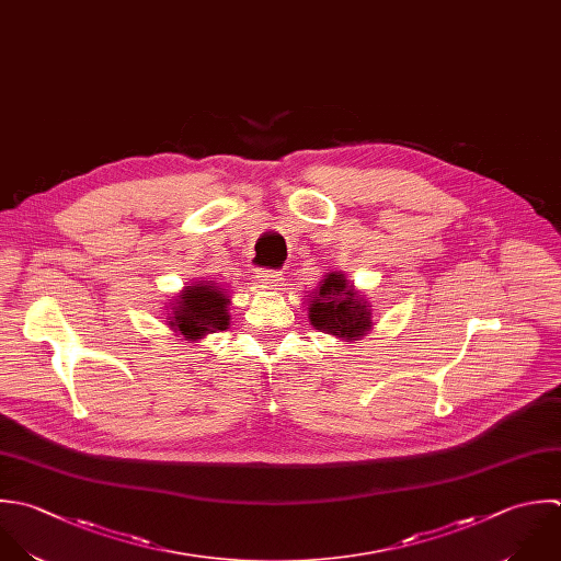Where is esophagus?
<instances>
[{"label":"esophagus","mask_w":561,"mask_h":561,"mask_svg":"<svg viewBox=\"0 0 561 561\" xmlns=\"http://www.w3.org/2000/svg\"><path fill=\"white\" fill-rule=\"evenodd\" d=\"M257 277H260V282H262L264 286H268V288H279V286L284 284V277H282L279 271L262 268V271H257Z\"/></svg>","instance_id":"1"}]
</instances>
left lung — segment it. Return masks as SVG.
I'll list each match as a JSON object with an SVG mask.
<instances>
[{"instance_id":"left-lung-1","label":"left lung","mask_w":561,"mask_h":561,"mask_svg":"<svg viewBox=\"0 0 561 561\" xmlns=\"http://www.w3.org/2000/svg\"><path fill=\"white\" fill-rule=\"evenodd\" d=\"M310 297L308 319L317 330L343 341H358L369 332L371 306L343 273H328Z\"/></svg>"}]
</instances>
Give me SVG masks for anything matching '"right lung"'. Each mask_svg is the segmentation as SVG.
<instances>
[{"instance_id": "1", "label": "right lung", "mask_w": 561, "mask_h": 561, "mask_svg": "<svg viewBox=\"0 0 561 561\" xmlns=\"http://www.w3.org/2000/svg\"><path fill=\"white\" fill-rule=\"evenodd\" d=\"M229 304L225 288L211 282H196L176 295L168 325L185 341H198L205 334L229 328Z\"/></svg>"}]
</instances>
